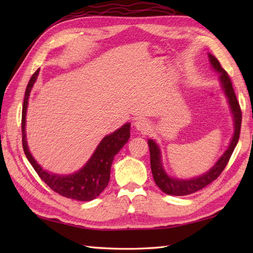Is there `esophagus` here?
I'll list each match as a JSON object with an SVG mask.
<instances>
[{"mask_svg": "<svg viewBox=\"0 0 253 253\" xmlns=\"http://www.w3.org/2000/svg\"><path fill=\"white\" fill-rule=\"evenodd\" d=\"M135 127L140 131H147L150 127V123L144 118H138L135 122Z\"/></svg>", "mask_w": 253, "mask_h": 253, "instance_id": "34e87169", "label": "esophagus"}]
</instances>
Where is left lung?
Listing matches in <instances>:
<instances>
[{"label": "left lung", "instance_id": "1", "mask_svg": "<svg viewBox=\"0 0 253 253\" xmlns=\"http://www.w3.org/2000/svg\"><path fill=\"white\" fill-rule=\"evenodd\" d=\"M209 58L212 67L215 69L217 73H219V82L222 84V88L225 94L227 96L230 110H232V113L234 115L235 132L232 141L229 143L228 149L224 152L222 157L219 158L215 165H214L209 171H207L206 174L190 179L173 178V177H169L166 174L163 169L162 161H161V152L158 144L155 143L152 139H149L148 144L150 149V162H151V170L154 181L161 190L170 196L190 195V193L202 189V188L211 184L213 180H215L217 177L221 175L224 169L226 168L228 161L234 152V149L237 146V142L239 140L241 128V110L237 98H236L232 80H230L226 71L221 66V64H219L216 57H214L212 54H209Z\"/></svg>", "mask_w": 253, "mask_h": 253}]
</instances>
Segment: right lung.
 Masks as SVG:
<instances>
[{"label": "right lung", "instance_id": "add662e5", "mask_svg": "<svg viewBox=\"0 0 253 253\" xmlns=\"http://www.w3.org/2000/svg\"><path fill=\"white\" fill-rule=\"evenodd\" d=\"M38 74H39V69H37L31 76L25 91L23 113H21V133H23L21 136H23L24 152L37 174L53 191L65 198H71L78 201L93 200L109 184L113 160L130 137V124H125L120 129L102 139L92 157L77 173L63 176L42 169L29 152L25 131L27 105H28L30 91L36 83Z\"/></svg>", "mask_w": 253, "mask_h": 253}]
</instances>
